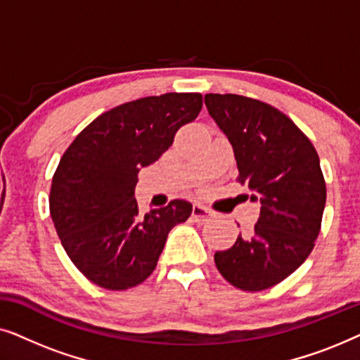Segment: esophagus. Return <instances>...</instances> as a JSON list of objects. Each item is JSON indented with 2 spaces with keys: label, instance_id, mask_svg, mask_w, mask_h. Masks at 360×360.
Here are the masks:
<instances>
[{
  "label": "esophagus",
  "instance_id": "obj_1",
  "mask_svg": "<svg viewBox=\"0 0 360 360\" xmlns=\"http://www.w3.org/2000/svg\"><path fill=\"white\" fill-rule=\"evenodd\" d=\"M191 216H193L195 221L198 223H203V221H208L211 218V211L208 208H205L203 205H193V210H191Z\"/></svg>",
  "mask_w": 360,
  "mask_h": 360
}]
</instances>
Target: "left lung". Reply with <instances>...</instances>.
I'll return each mask as SVG.
<instances>
[{"label": "left lung", "instance_id": "8db88e82", "mask_svg": "<svg viewBox=\"0 0 360 360\" xmlns=\"http://www.w3.org/2000/svg\"><path fill=\"white\" fill-rule=\"evenodd\" d=\"M205 105L233 146L238 180L260 203L252 236L239 234L233 248L216 252V267L234 287L260 292L293 274L314 248L326 205L318 152L267 103L208 93Z\"/></svg>", "mask_w": 360, "mask_h": 360}]
</instances>
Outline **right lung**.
<instances>
[{
  "label": "right lung",
  "mask_w": 360,
  "mask_h": 360,
  "mask_svg": "<svg viewBox=\"0 0 360 360\" xmlns=\"http://www.w3.org/2000/svg\"><path fill=\"white\" fill-rule=\"evenodd\" d=\"M201 106L200 93L124 103L91 121L62 155L51 216L67 255L98 287L127 290L144 282L170 229L190 218L193 206L185 200L144 214L134 190L139 170L160 159Z\"/></svg>",
  "instance_id": "obj_1"
}]
</instances>
